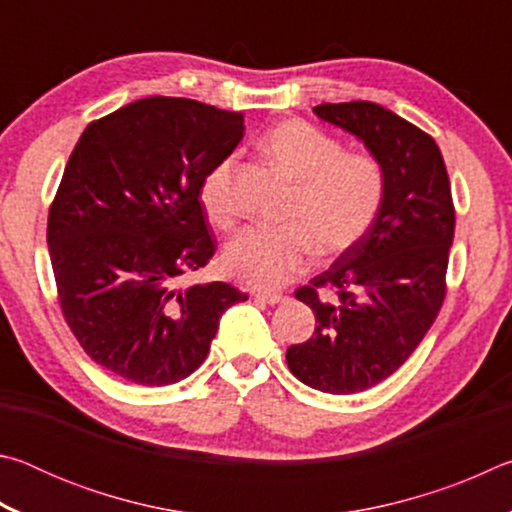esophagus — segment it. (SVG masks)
Instances as JSON below:
<instances>
[{
	"instance_id": "esophagus-1",
	"label": "esophagus",
	"mask_w": 512,
	"mask_h": 512,
	"mask_svg": "<svg viewBox=\"0 0 512 512\" xmlns=\"http://www.w3.org/2000/svg\"><path fill=\"white\" fill-rule=\"evenodd\" d=\"M255 298L266 302V305H280V302L284 300L282 293H271V291H257Z\"/></svg>"
}]
</instances>
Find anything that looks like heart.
Returning <instances> with one entry per match:
<instances>
[{"instance_id": "1", "label": "heart", "mask_w": 512, "mask_h": 512, "mask_svg": "<svg viewBox=\"0 0 512 512\" xmlns=\"http://www.w3.org/2000/svg\"><path fill=\"white\" fill-rule=\"evenodd\" d=\"M264 151L293 180L287 205L289 223L250 225L225 248V268L237 280L259 289L287 284L307 266L318 246L336 255L366 235L384 201L386 178L377 158L343 153V146L307 121L289 119L264 137ZM235 155L205 173L198 198L205 214L221 228L237 216L232 194Z\"/></svg>"}]
</instances>
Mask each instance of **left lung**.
Returning <instances> with one entry per match:
<instances>
[{
	"mask_svg": "<svg viewBox=\"0 0 512 512\" xmlns=\"http://www.w3.org/2000/svg\"><path fill=\"white\" fill-rule=\"evenodd\" d=\"M314 115L363 142L386 192L375 221L296 298L311 307V339L287 350L302 384L350 395L379 384L418 348L445 300L454 241L452 189L433 137L379 103H323ZM318 288H334V301Z\"/></svg>",
	"mask_w": 512,
	"mask_h": 512,
	"instance_id": "8db88e82",
	"label": "left lung"
}]
</instances>
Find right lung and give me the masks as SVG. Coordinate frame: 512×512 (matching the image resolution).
I'll return each instance as SVG.
<instances>
[{"mask_svg": "<svg viewBox=\"0 0 512 512\" xmlns=\"http://www.w3.org/2000/svg\"><path fill=\"white\" fill-rule=\"evenodd\" d=\"M241 137L239 112L149 97L92 121L69 155L47 223L60 309L88 357L117 377H189L223 311L248 300L225 282L178 287L214 255L198 189Z\"/></svg>", "mask_w": 512, "mask_h": 512, "instance_id": "1", "label": "right lung"}]
</instances>
